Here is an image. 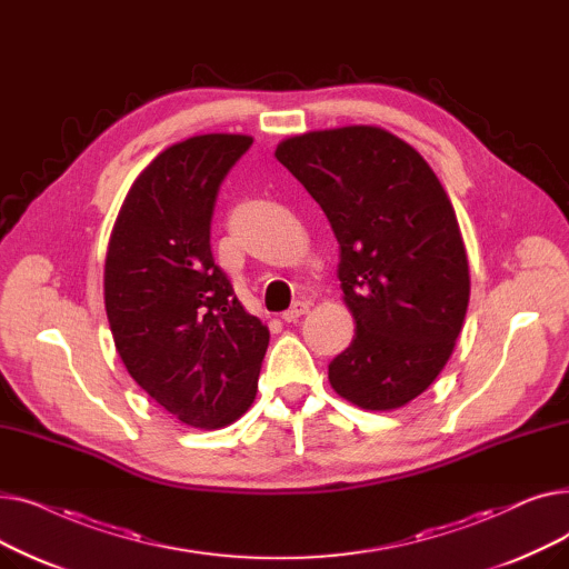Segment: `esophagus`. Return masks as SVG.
<instances>
[{
  "mask_svg": "<svg viewBox=\"0 0 569 569\" xmlns=\"http://www.w3.org/2000/svg\"><path fill=\"white\" fill-rule=\"evenodd\" d=\"M305 313H309V302H300V300H297L281 318H283V322H297Z\"/></svg>",
  "mask_w": 569,
  "mask_h": 569,
  "instance_id": "34e87169",
  "label": "esophagus"
}]
</instances>
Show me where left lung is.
I'll return each instance as SVG.
<instances>
[{
  "mask_svg": "<svg viewBox=\"0 0 569 569\" xmlns=\"http://www.w3.org/2000/svg\"><path fill=\"white\" fill-rule=\"evenodd\" d=\"M274 157L322 207L341 249L352 343L332 390L362 410H397L445 369L463 327L470 272L450 196L412 144L352 124L286 138Z\"/></svg>",
  "mask_w": 569,
  "mask_h": 569,
  "instance_id": "obj_1",
  "label": "left lung"
}]
</instances>
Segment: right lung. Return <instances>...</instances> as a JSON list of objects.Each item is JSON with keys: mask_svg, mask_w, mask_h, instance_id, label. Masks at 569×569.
Segmentation results:
<instances>
[{"mask_svg": "<svg viewBox=\"0 0 569 569\" xmlns=\"http://www.w3.org/2000/svg\"><path fill=\"white\" fill-rule=\"evenodd\" d=\"M251 142L204 133L163 149L136 177L108 242L114 348L142 390L193 429L228 427L251 408L269 343L209 249L219 187Z\"/></svg>", "mask_w": 569, "mask_h": 569, "instance_id": "add662e5", "label": "right lung"}]
</instances>
